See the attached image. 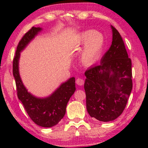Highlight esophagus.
<instances>
[{"instance_id":"34e87169","label":"esophagus","mask_w":148,"mask_h":148,"mask_svg":"<svg viewBox=\"0 0 148 148\" xmlns=\"http://www.w3.org/2000/svg\"><path fill=\"white\" fill-rule=\"evenodd\" d=\"M76 84L78 85V86H83L84 84V81L83 79H81V78H79V79H76Z\"/></svg>"}]
</instances>
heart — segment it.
<instances>
[{"label": "heart", "mask_w": 148, "mask_h": 148, "mask_svg": "<svg viewBox=\"0 0 148 148\" xmlns=\"http://www.w3.org/2000/svg\"><path fill=\"white\" fill-rule=\"evenodd\" d=\"M103 37L101 34L95 30H89L83 32L77 41V47H85L81 54V60L83 64L90 66L95 62L103 47Z\"/></svg>", "instance_id": "obj_1"}]
</instances>
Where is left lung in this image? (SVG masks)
Masks as SVG:
<instances>
[{"label":"left lung","instance_id":"left-lung-1","mask_svg":"<svg viewBox=\"0 0 148 148\" xmlns=\"http://www.w3.org/2000/svg\"><path fill=\"white\" fill-rule=\"evenodd\" d=\"M113 39L99 65L85 72L86 108L92 118L109 122L118 118L132 90V60L121 35L111 25Z\"/></svg>","mask_w":148,"mask_h":148}]
</instances>
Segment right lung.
<instances>
[{"label": "right lung", "instance_id": "obj_1", "mask_svg": "<svg viewBox=\"0 0 148 148\" xmlns=\"http://www.w3.org/2000/svg\"><path fill=\"white\" fill-rule=\"evenodd\" d=\"M42 30L40 27H33L18 42L13 59V76L16 83L18 99L23 103L30 119L40 127H51L57 125L65 114L67 103L76 90L75 78H70L61 84L56 90L47 97H36L27 90L22 83L18 72L20 52Z\"/></svg>", "mask_w": 148, "mask_h": 148}]
</instances>
